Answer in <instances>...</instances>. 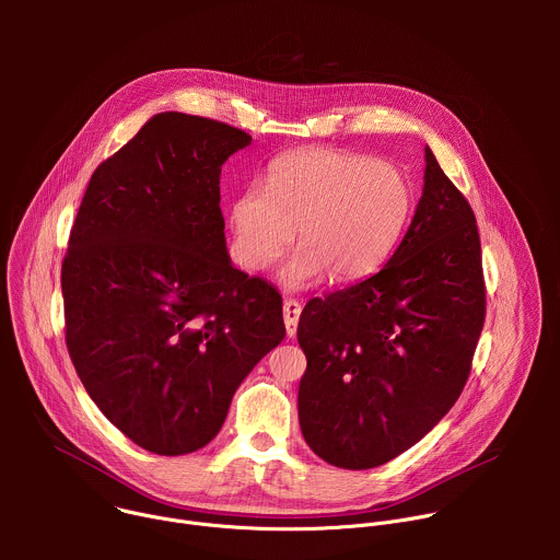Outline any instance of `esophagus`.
<instances>
[{
    "instance_id": "1",
    "label": "esophagus",
    "mask_w": 560,
    "mask_h": 560,
    "mask_svg": "<svg viewBox=\"0 0 560 560\" xmlns=\"http://www.w3.org/2000/svg\"><path fill=\"white\" fill-rule=\"evenodd\" d=\"M301 316V303L296 299H285L283 301V322H285V332L288 337L296 335V324Z\"/></svg>"
}]
</instances>
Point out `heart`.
I'll list each match as a JSON object with an SVG mask.
<instances>
[{
	"mask_svg": "<svg viewBox=\"0 0 560 560\" xmlns=\"http://www.w3.org/2000/svg\"><path fill=\"white\" fill-rule=\"evenodd\" d=\"M412 208V190L394 164L357 152L312 150L275 162L230 208L234 257L259 272L294 242L281 270L290 290L324 277L357 281L392 253Z\"/></svg>",
	"mask_w": 560,
	"mask_h": 560,
	"instance_id": "obj_1",
	"label": "heart"
}]
</instances>
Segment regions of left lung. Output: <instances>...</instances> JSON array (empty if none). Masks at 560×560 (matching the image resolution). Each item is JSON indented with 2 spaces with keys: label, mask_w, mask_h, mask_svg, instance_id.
<instances>
[{
  "label": "left lung",
  "mask_w": 560,
  "mask_h": 560,
  "mask_svg": "<svg viewBox=\"0 0 560 560\" xmlns=\"http://www.w3.org/2000/svg\"><path fill=\"white\" fill-rule=\"evenodd\" d=\"M483 324L476 217L425 148L423 197L389 261L301 312L299 423L310 450L343 469L410 450L456 404Z\"/></svg>",
  "instance_id": "8db88e82"
}]
</instances>
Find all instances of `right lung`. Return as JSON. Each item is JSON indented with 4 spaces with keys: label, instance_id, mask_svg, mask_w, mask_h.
<instances>
[{
    "label": "right lung",
    "instance_id": "1",
    "mask_svg": "<svg viewBox=\"0 0 560 560\" xmlns=\"http://www.w3.org/2000/svg\"><path fill=\"white\" fill-rule=\"evenodd\" d=\"M250 141L159 113L97 166L70 228L68 354L102 415L154 454L208 445L234 389L285 337L281 294L225 250L221 166Z\"/></svg>",
    "mask_w": 560,
    "mask_h": 560
}]
</instances>
